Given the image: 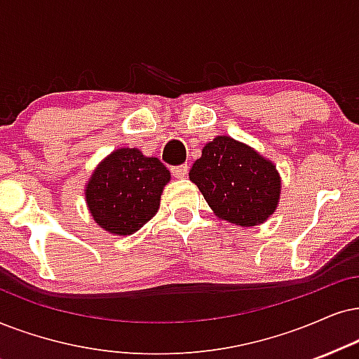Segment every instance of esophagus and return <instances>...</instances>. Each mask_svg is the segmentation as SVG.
I'll return each instance as SVG.
<instances>
[{
	"label": "esophagus",
	"mask_w": 359,
	"mask_h": 359,
	"mask_svg": "<svg viewBox=\"0 0 359 359\" xmlns=\"http://www.w3.org/2000/svg\"><path fill=\"white\" fill-rule=\"evenodd\" d=\"M170 172H172V175L175 177V179H182V177H185L187 175V172H189V165L187 164H182V165H174L170 169Z\"/></svg>",
	"instance_id": "34e87169"
}]
</instances>
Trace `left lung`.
I'll return each mask as SVG.
<instances>
[{"label": "left lung", "mask_w": 359, "mask_h": 359, "mask_svg": "<svg viewBox=\"0 0 359 359\" xmlns=\"http://www.w3.org/2000/svg\"><path fill=\"white\" fill-rule=\"evenodd\" d=\"M189 177L215 215L240 226L269 219L280 198L281 182L275 165L226 135L203 147Z\"/></svg>", "instance_id": "obj_1"}]
</instances>
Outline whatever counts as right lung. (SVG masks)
<instances>
[{
  "instance_id": "obj_1",
  "label": "right lung",
  "mask_w": 359,
  "mask_h": 359,
  "mask_svg": "<svg viewBox=\"0 0 359 359\" xmlns=\"http://www.w3.org/2000/svg\"><path fill=\"white\" fill-rule=\"evenodd\" d=\"M169 180L170 172L158 158L119 149L104 158L86 187L90 215L111 233L137 232L156 215Z\"/></svg>"
}]
</instances>
